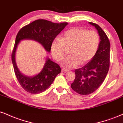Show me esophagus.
I'll return each instance as SVG.
<instances>
[{
    "instance_id": "obj_1",
    "label": "esophagus",
    "mask_w": 123,
    "mask_h": 123,
    "mask_svg": "<svg viewBox=\"0 0 123 123\" xmlns=\"http://www.w3.org/2000/svg\"><path fill=\"white\" fill-rule=\"evenodd\" d=\"M68 71L69 70L66 69H65V68L62 69V72H68Z\"/></svg>"
}]
</instances>
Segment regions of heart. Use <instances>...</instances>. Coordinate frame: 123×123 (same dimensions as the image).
<instances>
[{"instance_id": "obj_1", "label": "heart", "mask_w": 123, "mask_h": 123, "mask_svg": "<svg viewBox=\"0 0 123 123\" xmlns=\"http://www.w3.org/2000/svg\"><path fill=\"white\" fill-rule=\"evenodd\" d=\"M100 43V38L95 31L74 28L69 29L56 38L51 45V53L54 59L60 61L65 55V46L70 47V55L63 59V66L68 68L84 64L95 56Z\"/></svg>"}]
</instances>
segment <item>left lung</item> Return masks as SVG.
<instances>
[{"label": "left lung", "mask_w": 123, "mask_h": 123, "mask_svg": "<svg viewBox=\"0 0 123 123\" xmlns=\"http://www.w3.org/2000/svg\"><path fill=\"white\" fill-rule=\"evenodd\" d=\"M100 36L99 46L95 56L86 65L74 70L76 77L71 84L73 91L83 95L94 92L102 84L109 71L110 66L111 44L102 28L93 22Z\"/></svg>", "instance_id": "8db88e82"}]
</instances>
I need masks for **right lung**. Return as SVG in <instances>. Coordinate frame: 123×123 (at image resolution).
<instances>
[{
	"label": "right lung",
	"mask_w": 123,
	"mask_h": 123,
	"mask_svg": "<svg viewBox=\"0 0 123 123\" xmlns=\"http://www.w3.org/2000/svg\"><path fill=\"white\" fill-rule=\"evenodd\" d=\"M68 22L54 23L46 19H39L22 27L19 31L12 54V60L15 74L21 87L31 94H39L50 87L59 73L61 68L57 63L47 58L43 69L37 75L28 77L18 70L15 61V54L18 43L23 39H32L39 42L50 52L51 45L55 38L64 29Z\"/></svg>",
	"instance_id": "1"
}]
</instances>
